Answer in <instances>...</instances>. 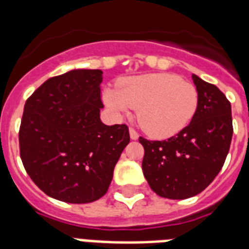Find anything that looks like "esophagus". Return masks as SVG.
<instances>
[{
  "label": "esophagus",
  "instance_id": "34e87169",
  "mask_svg": "<svg viewBox=\"0 0 249 249\" xmlns=\"http://www.w3.org/2000/svg\"><path fill=\"white\" fill-rule=\"evenodd\" d=\"M129 136H130V140H133V141H136L140 138V134H138V133H137L136 130L132 128L129 129Z\"/></svg>",
  "mask_w": 249,
  "mask_h": 249
}]
</instances>
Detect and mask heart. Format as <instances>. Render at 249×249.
I'll list each match as a JSON object with an SVG mask.
<instances>
[{
    "label": "heart",
    "mask_w": 249,
    "mask_h": 249,
    "mask_svg": "<svg viewBox=\"0 0 249 249\" xmlns=\"http://www.w3.org/2000/svg\"><path fill=\"white\" fill-rule=\"evenodd\" d=\"M102 99L117 116L137 108V121L141 128L158 140L182 132L199 107L196 88L168 72L124 77L119 80L117 88H105Z\"/></svg>",
    "instance_id": "heart-1"
}]
</instances>
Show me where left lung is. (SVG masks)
<instances>
[{"label":"left lung","mask_w":249,"mask_h":249,"mask_svg":"<svg viewBox=\"0 0 249 249\" xmlns=\"http://www.w3.org/2000/svg\"><path fill=\"white\" fill-rule=\"evenodd\" d=\"M199 107L187 126L166 141H147L142 170L154 193L179 200L195 196L214 179L232 138L231 105L216 85L193 75Z\"/></svg>","instance_id":"left-lung-1"}]
</instances>
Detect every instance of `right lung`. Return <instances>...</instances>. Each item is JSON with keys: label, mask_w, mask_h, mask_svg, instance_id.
<instances>
[{"label": "right lung", "mask_w": 249, "mask_h": 249, "mask_svg": "<svg viewBox=\"0 0 249 249\" xmlns=\"http://www.w3.org/2000/svg\"><path fill=\"white\" fill-rule=\"evenodd\" d=\"M102 73L75 68L46 80L25 102L21 161L32 181L56 200L84 204L103 196L130 141L126 125L102 123Z\"/></svg>", "instance_id": "right-lung-1"}]
</instances>
